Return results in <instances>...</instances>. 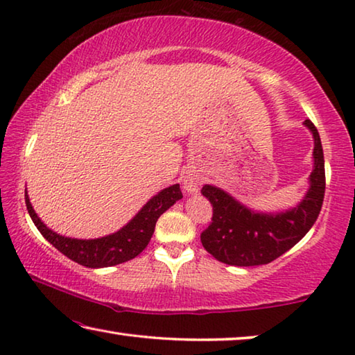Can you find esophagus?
<instances>
[{"instance_id":"34e87169","label":"esophagus","mask_w":355,"mask_h":355,"mask_svg":"<svg viewBox=\"0 0 355 355\" xmlns=\"http://www.w3.org/2000/svg\"><path fill=\"white\" fill-rule=\"evenodd\" d=\"M183 188L186 192H189V194H196V192H199L200 188V178L197 177L196 173L188 172L183 177Z\"/></svg>"}]
</instances>
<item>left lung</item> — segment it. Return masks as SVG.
<instances>
[{"instance_id":"obj_1","label":"left lung","mask_w":355,"mask_h":355,"mask_svg":"<svg viewBox=\"0 0 355 355\" xmlns=\"http://www.w3.org/2000/svg\"><path fill=\"white\" fill-rule=\"evenodd\" d=\"M315 139L313 171L309 177V191L296 207L280 213H261L243 205L228 192L205 184L202 194L211 202L213 219L200 241L208 254L232 266L268 264L297 244L320 216L326 173L320 133L310 120H305Z\"/></svg>"}]
</instances>
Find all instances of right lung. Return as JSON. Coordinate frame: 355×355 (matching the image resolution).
Segmentation results:
<instances>
[{
    "label": "right lung",
    "instance_id": "obj_1",
    "mask_svg": "<svg viewBox=\"0 0 355 355\" xmlns=\"http://www.w3.org/2000/svg\"><path fill=\"white\" fill-rule=\"evenodd\" d=\"M182 197L183 194L180 184H172L153 196L141 208V211L119 232L97 239H76L58 235L56 232L48 228L35 214L25 189L28 213L31 216L34 225L42 233V236L55 245L61 254L86 268H107L133 260L147 248L159 216Z\"/></svg>",
    "mask_w": 355,
    "mask_h": 355
}]
</instances>
